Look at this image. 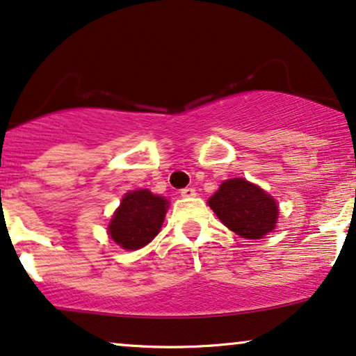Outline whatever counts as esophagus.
I'll list each match as a JSON object with an SVG mask.
<instances>
[{
  "instance_id": "obj_1",
  "label": "esophagus",
  "mask_w": 356,
  "mask_h": 356,
  "mask_svg": "<svg viewBox=\"0 0 356 356\" xmlns=\"http://www.w3.org/2000/svg\"><path fill=\"white\" fill-rule=\"evenodd\" d=\"M180 195H182L184 198H192V197H195V195H197V192H195V188H192V187H185V188L180 190Z\"/></svg>"
}]
</instances>
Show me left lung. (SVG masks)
Instances as JSON below:
<instances>
[{
    "label": "left lung",
    "mask_w": 356,
    "mask_h": 356,
    "mask_svg": "<svg viewBox=\"0 0 356 356\" xmlns=\"http://www.w3.org/2000/svg\"><path fill=\"white\" fill-rule=\"evenodd\" d=\"M208 204L224 226L243 238H261L276 227V202L258 185L243 179L222 182Z\"/></svg>",
    "instance_id": "obj_1"
}]
</instances>
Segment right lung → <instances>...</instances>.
Wrapping results in <instances>:
<instances>
[{"label": "right lung", "mask_w": 356, "mask_h": 356, "mask_svg": "<svg viewBox=\"0 0 356 356\" xmlns=\"http://www.w3.org/2000/svg\"><path fill=\"white\" fill-rule=\"evenodd\" d=\"M166 200L149 190L130 192L114 213L108 232L122 248H142L156 237L166 216Z\"/></svg>", "instance_id": "right-lung-1"}]
</instances>
